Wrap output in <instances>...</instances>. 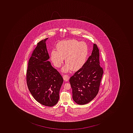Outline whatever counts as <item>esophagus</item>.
<instances>
[{
  "instance_id": "esophagus-1",
  "label": "esophagus",
  "mask_w": 133,
  "mask_h": 133,
  "mask_svg": "<svg viewBox=\"0 0 133 133\" xmlns=\"http://www.w3.org/2000/svg\"><path fill=\"white\" fill-rule=\"evenodd\" d=\"M69 76L68 74H65V75H64L63 76V78L64 79V80H65L66 81H68L69 79Z\"/></svg>"
}]
</instances>
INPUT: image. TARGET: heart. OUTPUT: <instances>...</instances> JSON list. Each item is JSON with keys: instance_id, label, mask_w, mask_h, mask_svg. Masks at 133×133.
Instances as JSON below:
<instances>
[{"instance_id": "1", "label": "heart", "mask_w": 133, "mask_h": 133, "mask_svg": "<svg viewBox=\"0 0 133 133\" xmlns=\"http://www.w3.org/2000/svg\"><path fill=\"white\" fill-rule=\"evenodd\" d=\"M56 50L52 51L51 59L55 66L59 68L65 58L67 63L63 69V71H69L72 69L77 70L82 68L86 62L88 54L87 43L76 39L60 42L57 45Z\"/></svg>"}]
</instances>
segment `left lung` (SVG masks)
I'll use <instances>...</instances> for the list:
<instances>
[{
  "instance_id": "left-lung-1",
  "label": "left lung",
  "mask_w": 133,
  "mask_h": 133,
  "mask_svg": "<svg viewBox=\"0 0 133 133\" xmlns=\"http://www.w3.org/2000/svg\"><path fill=\"white\" fill-rule=\"evenodd\" d=\"M99 59V49L94 44L91 56L70 78L73 100L79 105L90 102L98 94L103 73Z\"/></svg>"
}]
</instances>
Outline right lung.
<instances>
[{
  "mask_svg": "<svg viewBox=\"0 0 133 133\" xmlns=\"http://www.w3.org/2000/svg\"><path fill=\"white\" fill-rule=\"evenodd\" d=\"M38 43L28 62L26 71L28 88L38 102L48 107L55 105L63 79L60 73L48 61L50 56L45 41Z\"/></svg>",
  "mask_w": 133,
  "mask_h": 133,
  "instance_id": "obj_1",
  "label": "right lung"
}]
</instances>
